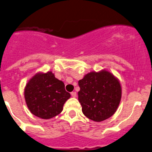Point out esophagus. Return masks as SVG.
<instances>
[{"label": "esophagus", "instance_id": "obj_1", "mask_svg": "<svg viewBox=\"0 0 152 152\" xmlns=\"http://www.w3.org/2000/svg\"><path fill=\"white\" fill-rule=\"evenodd\" d=\"M71 96H72V97L75 98L76 96H77V93L76 92H72L71 93Z\"/></svg>", "mask_w": 152, "mask_h": 152}]
</instances>
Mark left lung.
<instances>
[{"label":"left lung","mask_w":152,"mask_h":152,"mask_svg":"<svg viewBox=\"0 0 152 152\" xmlns=\"http://www.w3.org/2000/svg\"><path fill=\"white\" fill-rule=\"evenodd\" d=\"M78 85L80 88L78 100L83 113L88 118L101 122L115 114L120 104L122 90L113 75L105 70L93 72L78 81Z\"/></svg>","instance_id":"8db88e82"}]
</instances>
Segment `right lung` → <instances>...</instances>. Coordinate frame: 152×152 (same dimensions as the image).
<instances>
[{"instance_id": "right-lung-1", "label": "right lung", "mask_w": 152, "mask_h": 152, "mask_svg": "<svg viewBox=\"0 0 152 152\" xmlns=\"http://www.w3.org/2000/svg\"><path fill=\"white\" fill-rule=\"evenodd\" d=\"M69 97L64 83L55 77L51 72L35 75L24 90V98L30 111L42 119L52 118L61 113Z\"/></svg>"}]
</instances>
